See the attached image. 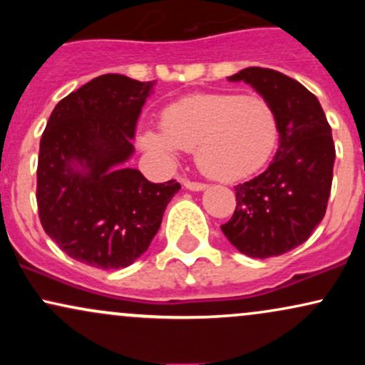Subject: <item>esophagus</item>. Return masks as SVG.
<instances>
[{
	"label": "esophagus",
	"instance_id": "esophagus-1",
	"mask_svg": "<svg viewBox=\"0 0 365 365\" xmlns=\"http://www.w3.org/2000/svg\"><path fill=\"white\" fill-rule=\"evenodd\" d=\"M183 187L188 188V190H194V192H199V190H204L207 185L206 183H200V182H190V180H185L183 182Z\"/></svg>",
	"mask_w": 365,
	"mask_h": 365
}]
</instances>
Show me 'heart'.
I'll return each mask as SVG.
<instances>
[{
	"label": "heart",
	"mask_w": 365,
	"mask_h": 365,
	"mask_svg": "<svg viewBox=\"0 0 365 365\" xmlns=\"http://www.w3.org/2000/svg\"><path fill=\"white\" fill-rule=\"evenodd\" d=\"M163 132L149 130L142 145L170 159L178 148L195 149L199 168L211 178L249 177L273 153L278 125L271 106L255 96L195 94L171 103L161 116Z\"/></svg>",
	"instance_id": "b5f03b06"
}]
</instances>
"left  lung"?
I'll use <instances>...</instances> for the list:
<instances>
[{
	"label": "left lung",
	"instance_id": "left-lung-1",
	"mask_svg": "<svg viewBox=\"0 0 365 365\" xmlns=\"http://www.w3.org/2000/svg\"><path fill=\"white\" fill-rule=\"evenodd\" d=\"M228 81L250 83L269 104L279 148L269 168L235 187V212L221 230L242 254L274 257L304 244L326 215L334 165L331 127L316 96L282 72L249 66Z\"/></svg>",
	"mask_w": 365,
	"mask_h": 365
}]
</instances>
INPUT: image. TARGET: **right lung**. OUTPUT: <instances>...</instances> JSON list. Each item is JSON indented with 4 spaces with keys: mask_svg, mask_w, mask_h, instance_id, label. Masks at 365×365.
<instances>
[{
    "mask_svg": "<svg viewBox=\"0 0 365 365\" xmlns=\"http://www.w3.org/2000/svg\"><path fill=\"white\" fill-rule=\"evenodd\" d=\"M153 82L92 78L54 106L39 145L37 209L44 232L75 261L127 267L148 250L180 190L125 168Z\"/></svg>",
    "mask_w": 365,
    "mask_h": 365,
    "instance_id": "right-lung-1",
    "label": "right lung"
}]
</instances>
